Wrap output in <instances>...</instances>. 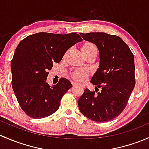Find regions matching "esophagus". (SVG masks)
Wrapping results in <instances>:
<instances>
[{"instance_id": "esophagus-1", "label": "esophagus", "mask_w": 149, "mask_h": 149, "mask_svg": "<svg viewBox=\"0 0 149 149\" xmlns=\"http://www.w3.org/2000/svg\"><path fill=\"white\" fill-rule=\"evenodd\" d=\"M77 85H79V84H77V83H73V86H77ZM80 85H81V86H82L81 84H80Z\"/></svg>"}]
</instances>
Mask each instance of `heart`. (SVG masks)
<instances>
[{
	"mask_svg": "<svg viewBox=\"0 0 149 149\" xmlns=\"http://www.w3.org/2000/svg\"><path fill=\"white\" fill-rule=\"evenodd\" d=\"M82 51H83L84 53L86 52H97V47L94 45V44L90 42H87L86 44H84L83 47H82ZM73 78L76 81H84L88 76V73L85 70L83 69H80V70H78L76 71H75L74 73L72 74Z\"/></svg>",
	"mask_w": 149,
	"mask_h": 149,
	"instance_id": "b5f03b06",
	"label": "heart"
}]
</instances>
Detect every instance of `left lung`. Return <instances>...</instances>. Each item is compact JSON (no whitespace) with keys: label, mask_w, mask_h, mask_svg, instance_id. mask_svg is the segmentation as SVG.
<instances>
[{"label":"left lung","mask_w":149,"mask_h":149,"mask_svg":"<svg viewBox=\"0 0 149 149\" xmlns=\"http://www.w3.org/2000/svg\"><path fill=\"white\" fill-rule=\"evenodd\" d=\"M80 34L84 40L94 43L100 52V67L91 83L101 91L95 94L86 88L78 101L79 108L91 120L109 121L124 110L135 87L134 56L118 36L104 32Z\"/></svg>","instance_id":"1"}]
</instances>
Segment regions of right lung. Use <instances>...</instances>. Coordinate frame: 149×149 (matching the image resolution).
<instances>
[{"mask_svg": "<svg viewBox=\"0 0 149 149\" xmlns=\"http://www.w3.org/2000/svg\"><path fill=\"white\" fill-rule=\"evenodd\" d=\"M81 37L77 33L66 34L40 32L20 42L10 63L12 88L21 108L34 119L48 117L58 109L63 96L72 87L62 78L52 86L47 82L53 63H60L66 51Z\"/></svg>", "mask_w": 149, "mask_h": 149, "instance_id": "add662e5", "label": "right lung"}]
</instances>
